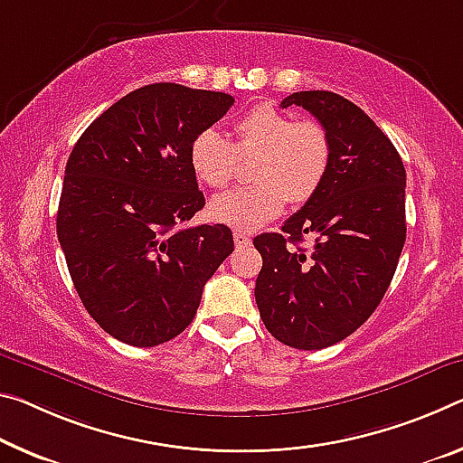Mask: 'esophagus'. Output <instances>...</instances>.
Here are the masks:
<instances>
[{"instance_id": "obj_1", "label": "esophagus", "mask_w": 463, "mask_h": 463, "mask_svg": "<svg viewBox=\"0 0 463 463\" xmlns=\"http://www.w3.org/2000/svg\"><path fill=\"white\" fill-rule=\"evenodd\" d=\"M234 243H237V247H247L249 243H251V237H249L247 232H243V231H234Z\"/></svg>"}]
</instances>
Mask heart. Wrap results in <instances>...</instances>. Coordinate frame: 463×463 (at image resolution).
<instances>
[{
    "mask_svg": "<svg viewBox=\"0 0 463 463\" xmlns=\"http://www.w3.org/2000/svg\"><path fill=\"white\" fill-rule=\"evenodd\" d=\"M241 160H253L249 173L255 183L216 195L208 214L251 232L280 216L286 202L305 203L319 192L332 165V139L319 121H295L274 105H258L234 121L232 142L216 129H203L189 146L194 175L212 189L229 185Z\"/></svg>",
    "mask_w": 463,
    "mask_h": 463,
    "instance_id": "b5f03b06",
    "label": "heart"
}]
</instances>
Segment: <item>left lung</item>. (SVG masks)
Here are the masks:
<instances>
[{
	"mask_svg": "<svg viewBox=\"0 0 463 463\" xmlns=\"http://www.w3.org/2000/svg\"><path fill=\"white\" fill-rule=\"evenodd\" d=\"M309 111L332 139L324 185L280 232L253 239L263 326L290 348L321 350L356 332L383 298L406 243V171L375 121L327 90L292 92L282 109ZM316 237L311 254L296 244Z\"/></svg>",
	"mask_w": 463,
	"mask_h": 463,
	"instance_id": "left-lung-1",
	"label": "left lung"
}]
</instances>
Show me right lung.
Wrapping results in <instances>:
<instances>
[{
  "mask_svg": "<svg viewBox=\"0 0 463 463\" xmlns=\"http://www.w3.org/2000/svg\"><path fill=\"white\" fill-rule=\"evenodd\" d=\"M232 102L224 92L148 84L109 107L73 146L57 237L86 311L119 342L150 348L179 335L232 253L229 226L177 229L205 203L189 146Z\"/></svg>",
  "mask_w": 463,
  "mask_h": 463,
  "instance_id": "add662e5",
  "label": "right lung"
}]
</instances>
